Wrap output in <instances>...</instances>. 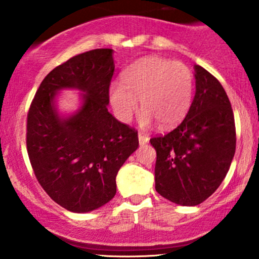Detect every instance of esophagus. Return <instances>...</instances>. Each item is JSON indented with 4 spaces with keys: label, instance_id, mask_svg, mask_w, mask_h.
Wrapping results in <instances>:
<instances>
[{
    "label": "esophagus",
    "instance_id": "esophagus-1",
    "mask_svg": "<svg viewBox=\"0 0 259 259\" xmlns=\"http://www.w3.org/2000/svg\"><path fill=\"white\" fill-rule=\"evenodd\" d=\"M148 136L146 135H142V134H139V144L141 145V146H144V145H146L148 142Z\"/></svg>",
    "mask_w": 259,
    "mask_h": 259
}]
</instances>
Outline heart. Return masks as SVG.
<instances>
[{"label":"heart","mask_w":259,"mask_h":259,"mask_svg":"<svg viewBox=\"0 0 259 259\" xmlns=\"http://www.w3.org/2000/svg\"><path fill=\"white\" fill-rule=\"evenodd\" d=\"M194 95V76L186 64L159 56L136 61L124 73V82L109 85L108 97L113 111L121 121H129L138 109L142 126L154 120L160 127H173L183 120Z\"/></svg>","instance_id":"obj_1"}]
</instances>
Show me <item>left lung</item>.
Returning <instances> with one entry per match:
<instances>
[{
  "label": "left lung",
  "mask_w": 259,
  "mask_h": 259,
  "mask_svg": "<svg viewBox=\"0 0 259 259\" xmlns=\"http://www.w3.org/2000/svg\"><path fill=\"white\" fill-rule=\"evenodd\" d=\"M196 91L185 119L173 132L152 138L154 180L160 196L197 206L224 180L236 147L234 113L221 82L195 65Z\"/></svg>",
  "instance_id": "obj_1"
}]
</instances>
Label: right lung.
<instances>
[{
  "instance_id": "1",
  "label": "right lung",
  "mask_w": 259,
  "mask_h": 259,
  "mask_svg": "<svg viewBox=\"0 0 259 259\" xmlns=\"http://www.w3.org/2000/svg\"><path fill=\"white\" fill-rule=\"evenodd\" d=\"M113 50L74 56L46 75L32 100L26 148L35 177L56 203L74 213L102 207L117 192L115 177L139 147L138 133L108 112ZM78 90L80 107L58 112V92Z\"/></svg>"
}]
</instances>
